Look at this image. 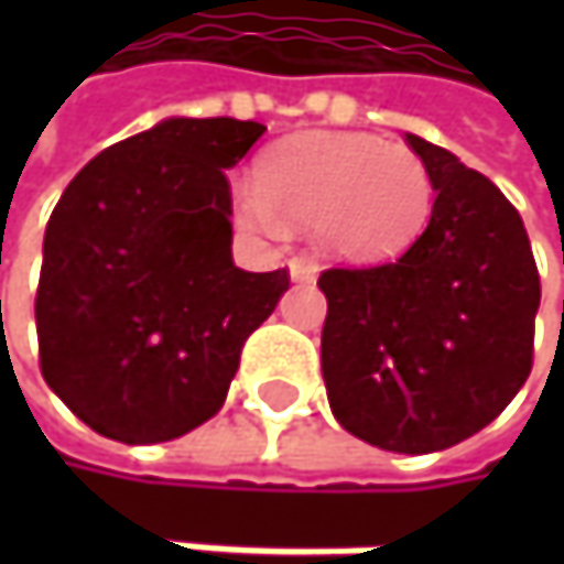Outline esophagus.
Returning <instances> with one entry per match:
<instances>
[{
    "label": "esophagus",
    "mask_w": 564,
    "mask_h": 564,
    "mask_svg": "<svg viewBox=\"0 0 564 564\" xmlns=\"http://www.w3.org/2000/svg\"><path fill=\"white\" fill-rule=\"evenodd\" d=\"M290 278H293V281H313V278H316V264L293 258V261H290Z\"/></svg>",
    "instance_id": "esophagus-1"
}]
</instances>
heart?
I'll return each mask as SVG.
<instances>
[{"mask_svg":"<svg viewBox=\"0 0 564 564\" xmlns=\"http://www.w3.org/2000/svg\"><path fill=\"white\" fill-rule=\"evenodd\" d=\"M434 182L424 160L398 143L359 133H310L271 147L254 170V188L238 212L248 225L319 231L329 254L386 261L427 225Z\"/></svg>","mask_w":564,"mask_h":564,"instance_id":"heart-1","label":"heart"}]
</instances>
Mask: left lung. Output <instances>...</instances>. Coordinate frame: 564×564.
<instances>
[{
  "mask_svg": "<svg viewBox=\"0 0 564 564\" xmlns=\"http://www.w3.org/2000/svg\"><path fill=\"white\" fill-rule=\"evenodd\" d=\"M434 182L421 238L389 264L329 268L323 382L336 421L394 454L484 431L532 372L539 271L519 212L454 153L408 133Z\"/></svg>",
  "mask_w": 564,
  "mask_h": 564,
  "instance_id": "obj_1",
  "label": "left lung"
}]
</instances>
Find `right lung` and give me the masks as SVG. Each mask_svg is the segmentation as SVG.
Here are the masks:
<instances>
[{
    "mask_svg": "<svg viewBox=\"0 0 564 564\" xmlns=\"http://www.w3.org/2000/svg\"><path fill=\"white\" fill-rule=\"evenodd\" d=\"M254 120L172 117L70 178L45 228L39 366L97 434L160 444L225 404L245 339L274 313L286 268L231 261V170Z\"/></svg>",
    "mask_w": 564,
    "mask_h": 564,
    "instance_id": "1",
    "label": "right lung"
}]
</instances>
